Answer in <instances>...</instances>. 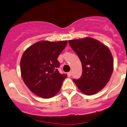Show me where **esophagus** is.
I'll use <instances>...</instances> for the list:
<instances>
[{"instance_id":"1","label":"esophagus","mask_w":127,"mask_h":127,"mask_svg":"<svg viewBox=\"0 0 127 127\" xmlns=\"http://www.w3.org/2000/svg\"><path fill=\"white\" fill-rule=\"evenodd\" d=\"M71 75H72V72H68V73H67V75H68V77H70L71 76Z\"/></svg>"}]
</instances>
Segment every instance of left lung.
<instances>
[{"label": "left lung", "mask_w": 127, "mask_h": 127, "mask_svg": "<svg viewBox=\"0 0 127 127\" xmlns=\"http://www.w3.org/2000/svg\"><path fill=\"white\" fill-rule=\"evenodd\" d=\"M68 43L82 64V75L73 81L87 95L96 94L105 87L112 74L113 59L109 49L89 37L70 40Z\"/></svg>", "instance_id": "8db88e82"}]
</instances>
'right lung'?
I'll return each mask as SVG.
<instances>
[{
    "mask_svg": "<svg viewBox=\"0 0 127 127\" xmlns=\"http://www.w3.org/2000/svg\"><path fill=\"white\" fill-rule=\"evenodd\" d=\"M67 44V40H42L24 52L20 62L22 78L28 89L37 96L49 99L60 91L67 75L59 72L60 63L57 58Z\"/></svg>",
    "mask_w": 127,
    "mask_h": 127,
    "instance_id": "obj_1",
    "label": "right lung"
}]
</instances>
